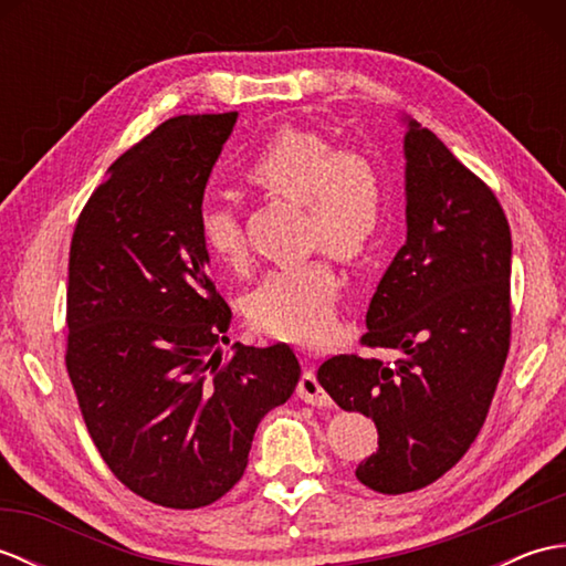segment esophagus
I'll list each match as a JSON object with an SVG mask.
<instances>
[{"label":"esophagus","instance_id":"1","mask_svg":"<svg viewBox=\"0 0 566 566\" xmlns=\"http://www.w3.org/2000/svg\"><path fill=\"white\" fill-rule=\"evenodd\" d=\"M296 396L302 401L311 403V406H331V396L326 394V389L321 387L316 375L311 369H306L302 379H298V387H296Z\"/></svg>","mask_w":566,"mask_h":566}]
</instances>
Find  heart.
Masks as SVG:
<instances>
[{"label":"heart","instance_id":"b5f03b06","mask_svg":"<svg viewBox=\"0 0 566 566\" xmlns=\"http://www.w3.org/2000/svg\"><path fill=\"white\" fill-rule=\"evenodd\" d=\"M245 179L272 197L302 203L308 248L340 260L363 258L387 209L384 177L367 155L343 150L318 130L286 126L272 134L245 165ZM199 231L211 255L240 270L248 262L245 233L233 203L201 207ZM338 274L326 258L270 270L248 294L245 314L258 333L276 340L318 345L335 326Z\"/></svg>","mask_w":566,"mask_h":566}]
</instances>
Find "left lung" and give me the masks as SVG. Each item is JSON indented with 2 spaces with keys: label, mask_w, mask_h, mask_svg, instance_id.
<instances>
[{
  "label": "left lung",
  "mask_w": 566,
  "mask_h": 566,
  "mask_svg": "<svg viewBox=\"0 0 566 566\" xmlns=\"http://www.w3.org/2000/svg\"><path fill=\"white\" fill-rule=\"evenodd\" d=\"M406 243L367 311L365 347L335 355L321 387L345 411L375 420L379 448L355 476L379 494L440 479L482 430L511 347V228L494 191L408 118Z\"/></svg>",
  "instance_id": "1"
}]
</instances>
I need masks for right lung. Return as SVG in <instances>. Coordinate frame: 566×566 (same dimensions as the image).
<instances>
[{"mask_svg": "<svg viewBox=\"0 0 566 566\" xmlns=\"http://www.w3.org/2000/svg\"><path fill=\"white\" fill-rule=\"evenodd\" d=\"M235 118H167L109 167L70 243L65 365L84 426L118 482L165 509L228 494L302 377L284 343L221 353L231 308L199 213Z\"/></svg>", "mask_w": 566, "mask_h": 566, "instance_id": "obj_1", "label": "right lung"}]
</instances>
